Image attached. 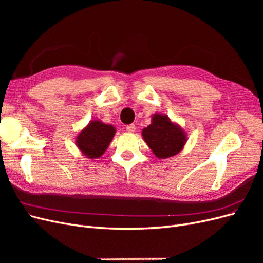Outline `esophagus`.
<instances>
[{"mask_svg":"<svg viewBox=\"0 0 263 263\" xmlns=\"http://www.w3.org/2000/svg\"><path fill=\"white\" fill-rule=\"evenodd\" d=\"M135 129H136V128H135V125H133V124H132V125H128V126L126 127V130L128 132V133H134Z\"/></svg>","mask_w":263,"mask_h":263,"instance_id":"obj_1","label":"esophagus"}]
</instances>
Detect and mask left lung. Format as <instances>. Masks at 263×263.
<instances>
[{
    "instance_id": "obj_1",
    "label": "left lung",
    "mask_w": 263,
    "mask_h": 263,
    "mask_svg": "<svg viewBox=\"0 0 263 263\" xmlns=\"http://www.w3.org/2000/svg\"><path fill=\"white\" fill-rule=\"evenodd\" d=\"M148 147L159 159H166L178 155L186 144L187 135L182 127L160 113L151 117V124L141 132Z\"/></svg>"
}]
</instances>
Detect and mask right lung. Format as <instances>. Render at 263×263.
<instances>
[{
    "instance_id": "obj_1",
    "label": "right lung",
    "mask_w": 263,
    "mask_h": 263,
    "mask_svg": "<svg viewBox=\"0 0 263 263\" xmlns=\"http://www.w3.org/2000/svg\"><path fill=\"white\" fill-rule=\"evenodd\" d=\"M116 129L113 125L92 119L76 136V145L81 154L89 159H98L112 142Z\"/></svg>"
}]
</instances>
